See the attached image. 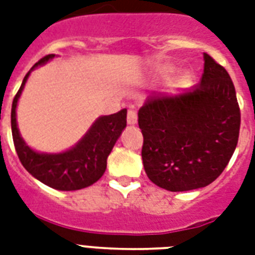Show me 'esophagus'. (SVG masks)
<instances>
[{
  "label": "esophagus",
  "mask_w": 255,
  "mask_h": 255,
  "mask_svg": "<svg viewBox=\"0 0 255 255\" xmlns=\"http://www.w3.org/2000/svg\"><path fill=\"white\" fill-rule=\"evenodd\" d=\"M127 123L129 124V126H135V124L137 123V115H136V111H133V110L128 111Z\"/></svg>",
  "instance_id": "esophagus-1"
}]
</instances>
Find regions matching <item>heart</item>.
<instances>
[{"instance_id": "obj_1", "label": "heart", "mask_w": 255, "mask_h": 255, "mask_svg": "<svg viewBox=\"0 0 255 255\" xmlns=\"http://www.w3.org/2000/svg\"><path fill=\"white\" fill-rule=\"evenodd\" d=\"M175 75H176V71H175L174 68L171 67H166V68H160L158 71V77L160 81H166V83H170L175 79ZM191 80V75H190V72H184L183 75L179 76V79H178V84L179 85H187Z\"/></svg>"}]
</instances>
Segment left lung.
<instances>
[{
	"instance_id": "obj_1",
	"label": "left lung",
	"mask_w": 255,
	"mask_h": 255,
	"mask_svg": "<svg viewBox=\"0 0 255 255\" xmlns=\"http://www.w3.org/2000/svg\"><path fill=\"white\" fill-rule=\"evenodd\" d=\"M202 80L180 95H152L139 112L141 158L149 180L168 191L209 186L236 151L241 112L222 65L203 53Z\"/></svg>"
}]
</instances>
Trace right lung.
<instances>
[{"label":"right lung","mask_w":255,"mask_h":255,"mask_svg":"<svg viewBox=\"0 0 255 255\" xmlns=\"http://www.w3.org/2000/svg\"><path fill=\"white\" fill-rule=\"evenodd\" d=\"M54 58L48 54L26 73L11 104V135L19 162L41 183L61 191H75L96 183L106 172L107 159L115 143L127 127V110L97 118L85 135L63 152H38L26 144L17 126V104L30 72Z\"/></svg>","instance_id":"right-lung-1"}]
</instances>
